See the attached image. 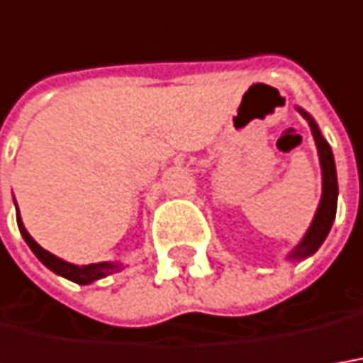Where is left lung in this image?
<instances>
[{
    "label": "left lung",
    "instance_id": "1",
    "mask_svg": "<svg viewBox=\"0 0 363 363\" xmlns=\"http://www.w3.org/2000/svg\"><path fill=\"white\" fill-rule=\"evenodd\" d=\"M306 117V121L310 123L312 129V137L316 140L318 155H320V164H322V201L318 206L314 223L308 228V233L302 238V242L296 246L290 258H306L310 254H314L322 246V242L326 240L328 233L334 224L336 218V206H337V177H336V162H334V155L332 149L326 143V139L320 135L318 125L314 119L306 113V111L298 109Z\"/></svg>",
    "mask_w": 363,
    "mask_h": 363
}]
</instances>
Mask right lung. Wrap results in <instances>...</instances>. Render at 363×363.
I'll use <instances>...</instances> for the list:
<instances>
[{"label": "right lung", "instance_id": "1", "mask_svg": "<svg viewBox=\"0 0 363 363\" xmlns=\"http://www.w3.org/2000/svg\"><path fill=\"white\" fill-rule=\"evenodd\" d=\"M17 226H19V233L23 236V240L27 242V246L33 250L37 258L43 262V264L49 268V270H53L55 274L63 276V278H67L71 282H77V284H91V282H95L99 278H105L111 272H117L121 270L119 264H115V262H99V264H87V266H75L71 264V262H65V260H61L57 256H53L51 252H47L45 248H41L39 244L29 236V233L26 230V226L21 223V216H19V211H17Z\"/></svg>", "mask_w": 363, "mask_h": 363}]
</instances>
